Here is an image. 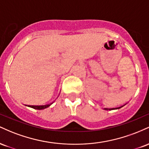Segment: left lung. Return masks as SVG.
Returning a JSON list of instances; mask_svg holds the SVG:
<instances>
[{"label":"left lung","instance_id":"1","mask_svg":"<svg viewBox=\"0 0 149 149\" xmlns=\"http://www.w3.org/2000/svg\"><path fill=\"white\" fill-rule=\"evenodd\" d=\"M125 105H123V106H125ZM123 106H121V107H117V108H111V109H109V108H104V109H105V110H113V109H120L121 107H123Z\"/></svg>","mask_w":149,"mask_h":149}]
</instances>
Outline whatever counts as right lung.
Returning a JSON list of instances; mask_svg holds the SVG:
<instances>
[{"label": "right lung", "instance_id": "1", "mask_svg": "<svg viewBox=\"0 0 149 149\" xmlns=\"http://www.w3.org/2000/svg\"><path fill=\"white\" fill-rule=\"evenodd\" d=\"M52 104V103H51L49 104H46V105H41V106H33V105H26V106H28V107H29L31 108H33V109H34L41 110V109H46V108L49 107Z\"/></svg>", "mask_w": 149, "mask_h": 149}]
</instances>
